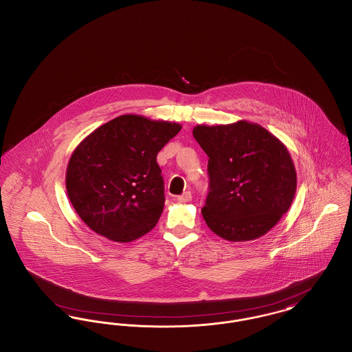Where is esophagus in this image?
<instances>
[{"label": "esophagus", "mask_w": 352, "mask_h": 352, "mask_svg": "<svg viewBox=\"0 0 352 352\" xmlns=\"http://www.w3.org/2000/svg\"><path fill=\"white\" fill-rule=\"evenodd\" d=\"M190 201H191V192L190 191H185L182 195L178 197V202H181V204H186Z\"/></svg>", "instance_id": "obj_1"}]
</instances>
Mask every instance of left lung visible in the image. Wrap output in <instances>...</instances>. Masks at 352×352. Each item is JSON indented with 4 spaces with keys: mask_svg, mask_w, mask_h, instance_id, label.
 Wrapping results in <instances>:
<instances>
[{
    "mask_svg": "<svg viewBox=\"0 0 352 352\" xmlns=\"http://www.w3.org/2000/svg\"><path fill=\"white\" fill-rule=\"evenodd\" d=\"M195 141L208 155L210 192L202 215L228 242L254 241L289 211L296 171L286 145L261 124H197Z\"/></svg>",
    "mask_w": 352,
    "mask_h": 352,
    "instance_id": "obj_1",
    "label": "left lung"
}]
</instances>
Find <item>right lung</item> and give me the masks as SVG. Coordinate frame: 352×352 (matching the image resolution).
Returning a JSON list of instances; mask_svg holds the SVG:
<instances>
[{
	"instance_id": "add662e5",
	"label": "right lung",
	"mask_w": 352,
	"mask_h": 352,
	"mask_svg": "<svg viewBox=\"0 0 352 352\" xmlns=\"http://www.w3.org/2000/svg\"><path fill=\"white\" fill-rule=\"evenodd\" d=\"M181 129L177 122L124 114L83 138L69 160L65 185L87 228L118 243L153 230L165 205L157 154Z\"/></svg>"
}]
</instances>
